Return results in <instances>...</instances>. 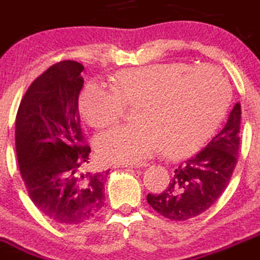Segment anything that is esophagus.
<instances>
[{"label":"esophagus","instance_id":"obj_1","mask_svg":"<svg viewBox=\"0 0 260 260\" xmlns=\"http://www.w3.org/2000/svg\"><path fill=\"white\" fill-rule=\"evenodd\" d=\"M148 162H138V164H118L115 168H146Z\"/></svg>","mask_w":260,"mask_h":260}]
</instances>
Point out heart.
<instances>
[{"label": "heart", "instance_id": "b5f03b06", "mask_svg": "<svg viewBox=\"0 0 260 260\" xmlns=\"http://www.w3.org/2000/svg\"><path fill=\"white\" fill-rule=\"evenodd\" d=\"M125 104H138V123L115 127L98 138V152L109 162H138L161 148L169 156L189 153L225 117L230 87L212 64L171 62L125 70L115 85L92 80L80 95V112L94 128L117 123Z\"/></svg>", "mask_w": 260, "mask_h": 260}]
</instances>
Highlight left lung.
<instances>
[{
    "instance_id": "8db88e82",
    "label": "left lung",
    "mask_w": 260,
    "mask_h": 260,
    "mask_svg": "<svg viewBox=\"0 0 260 260\" xmlns=\"http://www.w3.org/2000/svg\"><path fill=\"white\" fill-rule=\"evenodd\" d=\"M241 105L236 103L225 127L197 155L179 164L168 188L147 194V202L158 215L185 221L207 211L228 188L238 164Z\"/></svg>"
}]
</instances>
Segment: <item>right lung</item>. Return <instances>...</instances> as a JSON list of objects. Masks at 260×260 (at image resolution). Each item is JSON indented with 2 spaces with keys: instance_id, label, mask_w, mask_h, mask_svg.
Wrapping results in <instances>:
<instances>
[{
  "instance_id": "1",
  "label": "right lung",
  "mask_w": 260,
  "mask_h": 260,
  "mask_svg": "<svg viewBox=\"0 0 260 260\" xmlns=\"http://www.w3.org/2000/svg\"><path fill=\"white\" fill-rule=\"evenodd\" d=\"M84 66L55 63L25 92L15 123L20 173L38 210L63 225L94 217L104 206L107 171H82L90 146L80 127Z\"/></svg>"
}]
</instances>
